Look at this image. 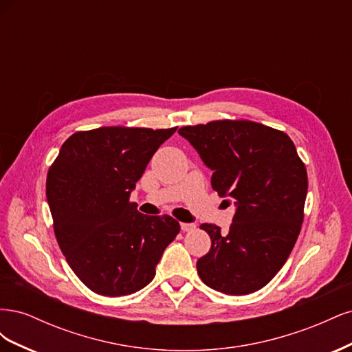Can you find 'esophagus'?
Wrapping results in <instances>:
<instances>
[{
    "label": "esophagus",
    "mask_w": 352,
    "mask_h": 352,
    "mask_svg": "<svg viewBox=\"0 0 352 352\" xmlns=\"http://www.w3.org/2000/svg\"><path fill=\"white\" fill-rule=\"evenodd\" d=\"M180 229H182L184 232H190L195 229V225L194 223H180Z\"/></svg>",
    "instance_id": "1"
}]
</instances>
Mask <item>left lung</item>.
<instances>
[{
    "label": "left lung",
    "instance_id": "1",
    "mask_svg": "<svg viewBox=\"0 0 352 352\" xmlns=\"http://www.w3.org/2000/svg\"><path fill=\"white\" fill-rule=\"evenodd\" d=\"M211 172V186L235 204L228 233L199 228L211 239L197 261L201 280L228 295L261 289L278 273L300 235L307 170L286 133L248 120L180 127Z\"/></svg>",
    "mask_w": 352,
    "mask_h": 352
}]
</instances>
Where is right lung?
Listing matches in <instances>:
<instances>
[{
    "label": "right lung",
    "instance_id": "add662e5",
    "mask_svg": "<svg viewBox=\"0 0 352 352\" xmlns=\"http://www.w3.org/2000/svg\"><path fill=\"white\" fill-rule=\"evenodd\" d=\"M176 132L98 127L76 132L48 170L47 199L60 248L91 291L122 296L155 276L180 230L170 216H146L129 202L160 145Z\"/></svg>",
    "mask_w": 352,
    "mask_h": 352
}]
</instances>
